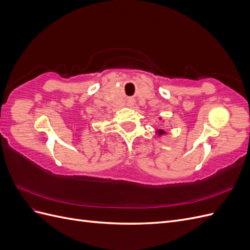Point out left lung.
I'll list each match as a JSON object with an SVG mask.
<instances>
[{"label": "left lung", "mask_w": 250, "mask_h": 250, "mask_svg": "<svg viewBox=\"0 0 250 250\" xmlns=\"http://www.w3.org/2000/svg\"><path fill=\"white\" fill-rule=\"evenodd\" d=\"M166 132L164 131V130H162V129H160V130H158V134H165Z\"/></svg>", "instance_id": "obj_1"}]
</instances>
